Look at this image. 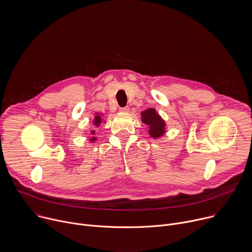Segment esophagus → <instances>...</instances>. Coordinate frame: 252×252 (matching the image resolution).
Returning a JSON list of instances; mask_svg holds the SVG:
<instances>
[{
    "label": "esophagus",
    "mask_w": 252,
    "mask_h": 252,
    "mask_svg": "<svg viewBox=\"0 0 252 252\" xmlns=\"http://www.w3.org/2000/svg\"><path fill=\"white\" fill-rule=\"evenodd\" d=\"M120 111L122 113H128L129 112V107L128 106H124V107H121Z\"/></svg>",
    "instance_id": "esophagus-1"
}]
</instances>
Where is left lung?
<instances>
[{
  "label": "left lung",
  "instance_id": "1",
  "mask_svg": "<svg viewBox=\"0 0 252 252\" xmlns=\"http://www.w3.org/2000/svg\"><path fill=\"white\" fill-rule=\"evenodd\" d=\"M141 117L142 123H145L150 127L149 132L153 137H158L163 134L165 131V124L154 109H149L146 112H142Z\"/></svg>",
  "mask_w": 252,
  "mask_h": 252
}]
</instances>
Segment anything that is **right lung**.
I'll return each instance as SVG.
<instances>
[{"label":"right lung","instance_id":"right-lung-1","mask_svg":"<svg viewBox=\"0 0 252 252\" xmlns=\"http://www.w3.org/2000/svg\"><path fill=\"white\" fill-rule=\"evenodd\" d=\"M101 121H102V120H101V118H100L99 116H96V117L94 118V125H95V126H99V124H100V122H101ZM94 132H95V130H92V131H91V133H93V134H94ZM94 139H95V137H93L91 140H92V141H94Z\"/></svg>","mask_w":252,"mask_h":252}]
</instances>
